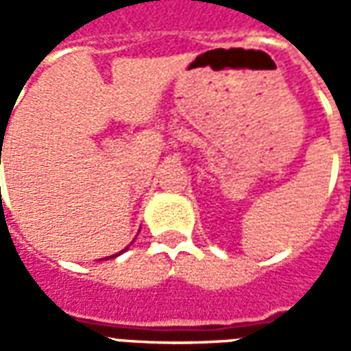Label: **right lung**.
<instances>
[{"instance_id": "right-lung-1", "label": "right lung", "mask_w": 351, "mask_h": 351, "mask_svg": "<svg viewBox=\"0 0 351 351\" xmlns=\"http://www.w3.org/2000/svg\"><path fill=\"white\" fill-rule=\"evenodd\" d=\"M1 137H3V133H1ZM0 163H1V161H0ZM128 248H130V246H128ZM128 248H123L122 252H118V254H114V256H108V258H105V259H112V258H118V256H120V254H123V252L128 250Z\"/></svg>"}]
</instances>
